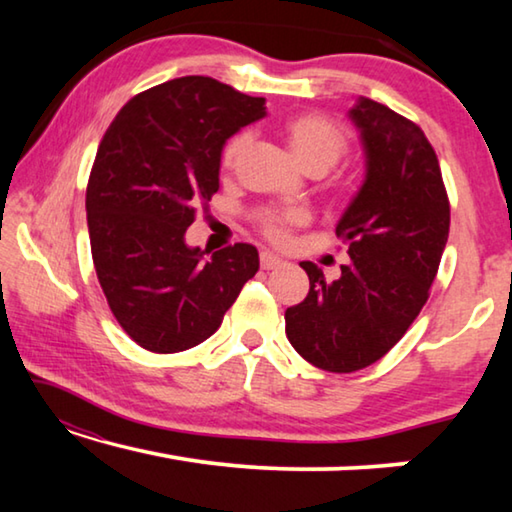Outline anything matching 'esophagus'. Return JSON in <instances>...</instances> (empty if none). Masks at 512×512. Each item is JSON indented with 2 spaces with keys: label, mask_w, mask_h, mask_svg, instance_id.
I'll use <instances>...</instances> for the list:
<instances>
[{
  "label": "esophagus",
  "mask_w": 512,
  "mask_h": 512,
  "mask_svg": "<svg viewBox=\"0 0 512 512\" xmlns=\"http://www.w3.org/2000/svg\"><path fill=\"white\" fill-rule=\"evenodd\" d=\"M259 262H262V268H264V271H273V268L282 266V257L273 255L271 250H264V253L259 255Z\"/></svg>",
  "instance_id": "34e87169"
}]
</instances>
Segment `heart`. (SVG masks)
Instances as JSON below:
<instances>
[{"instance_id":"heart-1","label":"heart","mask_w":512,"mask_h":512,"mask_svg":"<svg viewBox=\"0 0 512 512\" xmlns=\"http://www.w3.org/2000/svg\"><path fill=\"white\" fill-rule=\"evenodd\" d=\"M282 133L287 137L296 160L307 171H327L348 153L350 137L341 124L329 119L320 112H302V115L289 117L282 124ZM248 146V133H235L221 149V167L232 169L244 149ZM307 221L302 210H268L259 216L264 235L273 244H287L291 230Z\"/></svg>"}]
</instances>
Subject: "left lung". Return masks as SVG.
<instances>
[{
	"instance_id": "1",
	"label": "left lung",
	"mask_w": 512,
	"mask_h": 512,
	"mask_svg": "<svg viewBox=\"0 0 512 512\" xmlns=\"http://www.w3.org/2000/svg\"><path fill=\"white\" fill-rule=\"evenodd\" d=\"M350 119L366 151V180L336 225L350 262L334 282L302 262L309 293L284 314L293 348L327 372L366 368L402 339L429 298L449 237L443 173L422 128L366 97Z\"/></svg>"
}]
</instances>
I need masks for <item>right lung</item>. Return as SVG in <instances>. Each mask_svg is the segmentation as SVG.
Segmentation results:
<instances>
[{"mask_svg": "<svg viewBox=\"0 0 512 512\" xmlns=\"http://www.w3.org/2000/svg\"><path fill=\"white\" fill-rule=\"evenodd\" d=\"M264 103L183 76L137 94L103 135L85 192L92 259L110 311L144 350L173 354L210 339L257 273L255 246L203 262L185 232L219 189L223 144L262 119Z\"/></svg>", "mask_w": 512, "mask_h": 512, "instance_id": "add662e5", "label": "right lung"}]
</instances>
